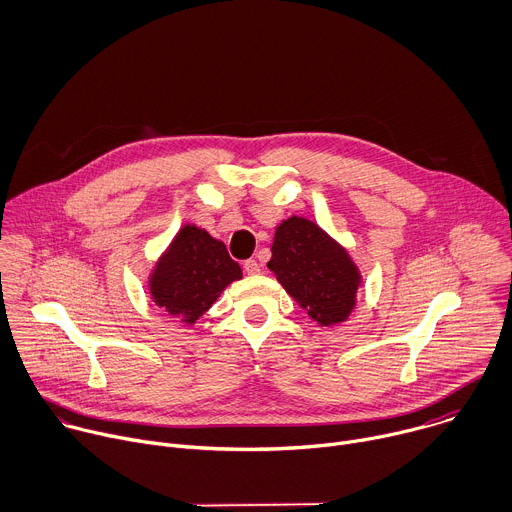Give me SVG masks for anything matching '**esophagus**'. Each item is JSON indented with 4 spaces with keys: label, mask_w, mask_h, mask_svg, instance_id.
<instances>
[{
    "label": "esophagus",
    "mask_w": 512,
    "mask_h": 512,
    "mask_svg": "<svg viewBox=\"0 0 512 512\" xmlns=\"http://www.w3.org/2000/svg\"><path fill=\"white\" fill-rule=\"evenodd\" d=\"M244 270H246V274H258V272H260L258 260H254V258L246 260V262H244Z\"/></svg>",
    "instance_id": "1"
}]
</instances>
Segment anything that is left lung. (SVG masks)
I'll list each match as a JSON object with an SVG mask.
<instances>
[{
	"label": "left lung",
	"mask_w": 512,
	"mask_h": 512,
	"mask_svg": "<svg viewBox=\"0 0 512 512\" xmlns=\"http://www.w3.org/2000/svg\"><path fill=\"white\" fill-rule=\"evenodd\" d=\"M268 268L319 327L341 325L353 313L359 268L315 222L298 216L284 220L274 232Z\"/></svg>",
	"instance_id": "8db88e82"
}]
</instances>
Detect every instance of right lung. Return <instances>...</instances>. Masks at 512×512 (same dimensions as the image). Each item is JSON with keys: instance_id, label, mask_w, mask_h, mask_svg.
Instances as JSON below:
<instances>
[{"instance_id": "1", "label": "right lung", "mask_w": 512, "mask_h": 512, "mask_svg": "<svg viewBox=\"0 0 512 512\" xmlns=\"http://www.w3.org/2000/svg\"><path fill=\"white\" fill-rule=\"evenodd\" d=\"M242 278V268L226 244L206 230L185 224L149 276L157 306L183 325H193L218 300L224 288Z\"/></svg>"}]
</instances>
